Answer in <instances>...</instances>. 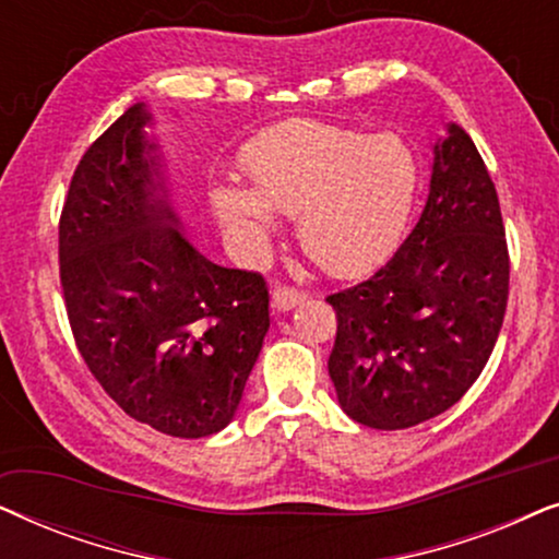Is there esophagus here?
I'll list each match as a JSON object with an SVG mask.
<instances>
[{
  "label": "esophagus",
  "mask_w": 559,
  "mask_h": 559,
  "mask_svg": "<svg viewBox=\"0 0 559 559\" xmlns=\"http://www.w3.org/2000/svg\"><path fill=\"white\" fill-rule=\"evenodd\" d=\"M302 300H305V293L293 285H277L272 289V308L274 310L285 312L289 308H295V305Z\"/></svg>",
  "instance_id": "obj_1"
}]
</instances>
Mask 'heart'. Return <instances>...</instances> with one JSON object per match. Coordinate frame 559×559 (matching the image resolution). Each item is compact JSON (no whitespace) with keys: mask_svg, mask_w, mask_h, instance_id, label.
<instances>
[{"mask_svg":"<svg viewBox=\"0 0 559 559\" xmlns=\"http://www.w3.org/2000/svg\"><path fill=\"white\" fill-rule=\"evenodd\" d=\"M247 190H221L228 221L270 231L272 216L297 218V236L312 262L338 277L384 262L400 241L417 190V159L396 134L295 119L249 144Z\"/></svg>","mask_w":559,"mask_h":559,"instance_id":"b5f03b06","label":"heart"}]
</instances>
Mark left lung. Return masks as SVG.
Segmentation results:
<instances>
[{"mask_svg":"<svg viewBox=\"0 0 559 559\" xmlns=\"http://www.w3.org/2000/svg\"><path fill=\"white\" fill-rule=\"evenodd\" d=\"M509 300V247L484 157L461 127L435 144L430 195L396 254L325 297L343 412L373 430L442 415L480 377Z\"/></svg>","mask_w":559,"mask_h":559,"instance_id":"obj_1","label":"left lung"}]
</instances>
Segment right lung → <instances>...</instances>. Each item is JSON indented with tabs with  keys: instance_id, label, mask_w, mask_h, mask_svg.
I'll list each match as a JSON object with an SVG mask.
<instances>
[{
	"instance_id": "right-lung-1",
	"label": "right lung",
	"mask_w": 559,
	"mask_h": 559,
	"mask_svg": "<svg viewBox=\"0 0 559 559\" xmlns=\"http://www.w3.org/2000/svg\"><path fill=\"white\" fill-rule=\"evenodd\" d=\"M147 121L142 104L127 109L75 165L58 224L60 287L104 392L157 432L205 438L239 407L270 289L259 272L209 262L180 231Z\"/></svg>"
}]
</instances>
